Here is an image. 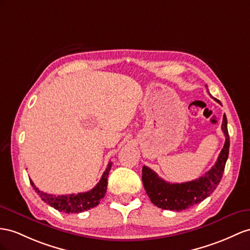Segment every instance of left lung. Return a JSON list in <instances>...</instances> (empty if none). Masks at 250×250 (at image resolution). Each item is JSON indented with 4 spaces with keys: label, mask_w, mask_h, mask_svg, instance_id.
Instances as JSON below:
<instances>
[{
    "label": "left lung",
    "mask_w": 250,
    "mask_h": 250,
    "mask_svg": "<svg viewBox=\"0 0 250 250\" xmlns=\"http://www.w3.org/2000/svg\"><path fill=\"white\" fill-rule=\"evenodd\" d=\"M214 100L221 104L217 99L214 98ZM222 130L226 140L217 161L207 173L197 180L182 184H170L159 177L152 169L144 166L142 177L144 187L155 206L165 210L182 211L203 202L216 189L222 180L229 154L230 143L225 115L223 116Z\"/></svg>",
    "instance_id": "obj_1"
}]
</instances>
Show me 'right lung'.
<instances>
[{"label":"right lung","mask_w":250,"mask_h":250,"mask_svg":"<svg viewBox=\"0 0 250 250\" xmlns=\"http://www.w3.org/2000/svg\"><path fill=\"white\" fill-rule=\"evenodd\" d=\"M112 167V163L110 162L107 165L105 171L102 174L99 183L96 186L87 192L77 194H66V195H54L48 194L38 189L33 181H30L31 186L35 189L39 196L42 198L44 203L48 204L56 210L61 211L65 213H79L82 211H86L91 208L97 206L102 198L104 197L107 187V176Z\"/></svg>","instance_id":"obj_1"}]
</instances>
